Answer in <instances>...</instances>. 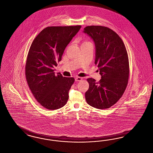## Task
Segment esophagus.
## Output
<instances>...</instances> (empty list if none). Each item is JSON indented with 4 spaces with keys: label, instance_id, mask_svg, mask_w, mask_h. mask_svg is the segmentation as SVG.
<instances>
[{
    "label": "esophagus",
    "instance_id": "34e87169",
    "mask_svg": "<svg viewBox=\"0 0 153 153\" xmlns=\"http://www.w3.org/2000/svg\"><path fill=\"white\" fill-rule=\"evenodd\" d=\"M82 79V77H76V79H75V81H80Z\"/></svg>",
    "mask_w": 153,
    "mask_h": 153
}]
</instances>
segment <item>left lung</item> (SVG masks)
<instances>
[{"label": "left lung", "mask_w": 153, "mask_h": 153, "mask_svg": "<svg viewBox=\"0 0 153 153\" xmlns=\"http://www.w3.org/2000/svg\"><path fill=\"white\" fill-rule=\"evenodd\" d=\"M83 32L91 37L96 48L95 64L101 79L97 82L88 79L89 88L85 93L87 103L95 108H109L122 97L128 82V53L122 39L110 28L91 25Z\"/></svg>", "instance_id": "obj_1"}]
</instances>
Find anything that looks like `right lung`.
I'll list each match as a JSON object with an SVG mask.
<instances>
[{
    "mask_svg": "<svg viewBox=\"0 0 153 153\" xmlns=\"http://www.w3.org/2000/svg\"><path fill=\"white\" fill-rule=\"evenodd\" d=\"M81 27H48L31 44L25 65L26 79L35 98L48 110L60 109L67 102L74 79L55 75L54 67Z\"/></svg>",
    "mask_w": 153,
    "mask_h": 153,
    "instance_id": "right-lung-1",
    "label": "right lung"
}]
</instances>
